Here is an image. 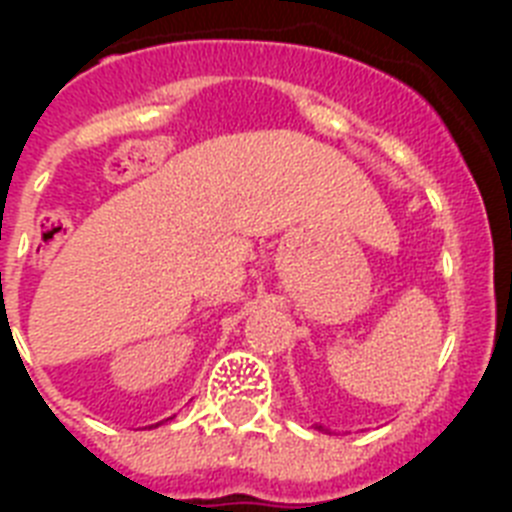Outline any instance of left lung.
Here are the masks:
<instances>
[{
	"label": "left lung",
	"instance_id": "8db88e82",
	"mask_svg": "<svg viewBox=\"0 0 512 512\" xmlns=\"http://www.w3.org/2000/svg\"><path fill=\"white\" fill-rule=\"evenodd\" d=\"M315 428H318V431H323V433H330L328 428H325V425H320V423H315Z\"/></svg>",
	"mask_w": 512,
	"mask_h": 512
}]
</instances>
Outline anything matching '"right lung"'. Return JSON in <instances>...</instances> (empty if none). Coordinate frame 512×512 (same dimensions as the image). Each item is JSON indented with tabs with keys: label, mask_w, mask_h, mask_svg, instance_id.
I'll return each instance as SVG.
<instances>
[{
	"label": "right lung",
	"mask_w": 512,
	"mask_h": 512,
	"mask_svg": "<svg viewBox=\"0 0 512 512\" xmlns=\"http://www.w3.org/2000/svg\"><path fill=\"white\" fill-rule=\"evenodd\" d=\"M156 425H158V423H156ZM151 428H153V425H151Z\"/></svg>",
	"instance_id": "obj_1"
}]
</instances>
